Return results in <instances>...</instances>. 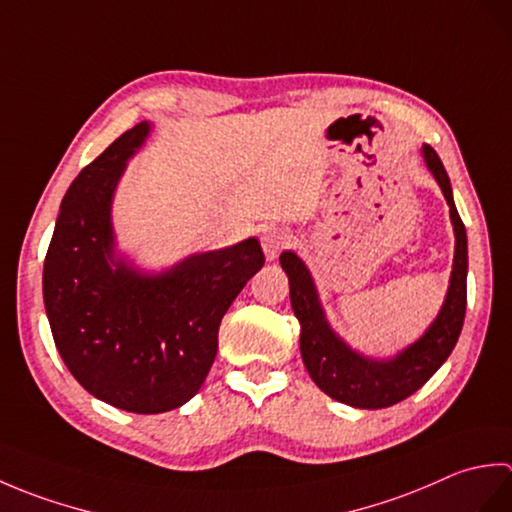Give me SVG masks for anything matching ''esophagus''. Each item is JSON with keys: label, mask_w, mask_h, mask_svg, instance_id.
<instances>
[{"label": "esophagus", "mask_w": 512, "mask_h": 512, "mask_svg": "<svg viewBox=\"0 0 512 512\" xmlns=\"http://www.w3.org/2000/svg\"><path fill=\"white\" fill-rule=\"evenodd\" d=\"M292 233L284 226H270L262 233V246L268 259H277L281 250L290 248Z\"/></svg>", "instance_id": "1"}]
</instances>
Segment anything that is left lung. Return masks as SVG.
Masks as SVG:
<instances>
[{
  "instance_id": "1",
  "label": "left lung",
  "mask_w": 512,
  "mask_h": 512,
  "mask_svg": "<svg viewBox=\"0 0 512 512\" xmlns=\"http://www.w3.org/2000/svg\"><path fill=\"white\" fill-rule=\"evenodd\" d=\"M427 167L447 198L451 222L455 228V259L447 301L433 321L427 334L418 343L407 347L394 361H369L352 352L336 336L319 306L317 290L301 259L286 250L279 262L290 281V303L301 323V356L314 383L330 398L358 409H385L409 398L447 361L464 325L466 314V270H469V250H466V228L455 209L451 182L436 149H422Z\"/></svg>"
}]
</instances>
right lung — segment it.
Segmentation results:
<instances>
[{
    "label": "right lung",
    "instance_id": "1",
    "mask_svg": "<svg viewBox=\"0 0 512 512\" xmlns=\"http://www.w3.org/2000/svg\"><path fill=\"white\" fill-rule=\"evenodd\" d=\"M147 132V123L127 129L74 178L43 262V301L65 367L92 396L132 413L176 409L198 394L222 317L266 262L255 237L158 277L114 262L112 193Z\"/></svg>",
    "mask_w": 512,
    "mask_h": 512
}]
</instances>
